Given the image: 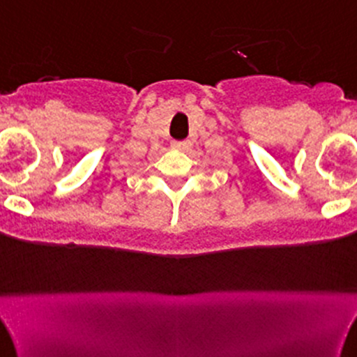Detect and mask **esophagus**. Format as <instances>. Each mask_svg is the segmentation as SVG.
I'll return each mask as SVG.
<instances>
[{
  "mask_svg": "<svg viewBox=\"0 0 357 357\" xmlns=\"http://www.w3.org/2000/svg\"><path fill=\"white\" fill-rule=\"evenodd\" d=\"M190 146H192V143L190 142H174L172 143V148H174V150H177V151H187V150H190Z\"/></svg>",
  "mask_w": 357,
  "mask_h": 357,
  "instance_id": "esophagus-1",
  "label": "esophagus"
}]
</instances>
